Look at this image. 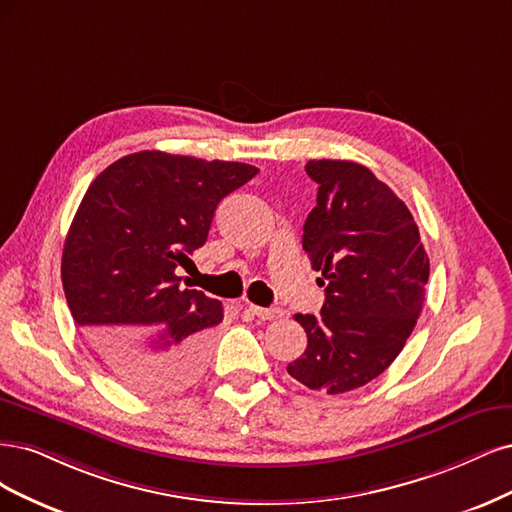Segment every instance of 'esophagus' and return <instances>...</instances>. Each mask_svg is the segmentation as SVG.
I'll return each mask as SVG.
<instances>
[{"label": "esophagus", "mask_w": 512, "mask_h": 512, "mask_svg": "<svg viewBox=\"0 0 512 512\" xmlns=\"http://www.w3.org/2000/svg\"><path fill=\"white\" fill-rule=\"evenodd\" d=\"M249 310L253 312L255 317H259V319H263V321H274V319H278V317H283V310L280 308H261V306H249Z\"/></svg>", "instance_id": "1"}]
</instances>
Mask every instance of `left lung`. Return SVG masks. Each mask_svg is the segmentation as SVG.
<instances>
[{
  "instance_id": "1",
  "label": "left lung",
  "mask_w": 512,
  "mask_h": 512,
  "mask_svg": "<svg viewBox=\"0 0 512 512\" xmlns=\"http://www.w3.org/2000/svg\"><path fill=\"white\" fill-rule=\"evenodd\" d=\"M319 185L302 246L325 287L321 315H295L306 351L287 372L329 395L364 387L400 355L430 278L419 227L406 204L366 166L312 159Z\"/></svg>"
}]
</instances>
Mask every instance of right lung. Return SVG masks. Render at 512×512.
Wrapping results in <instances>:
<instances>
[{
	"label": "right lung",
	"instance_id": "add662e5",
	"mask_svg": "<svg viewBox=\"0 0 512 512\" xmlns=\"http://www.w3.org/2000/svg\"><path fill=\"white\" fill-rule=\"evenodd\" d=\"M257 172L140 151L114 161L82 197L63 244L65 300L95 355L131 391L166 395L202 374L223 306L180 289L176 268L191 266L219 202Z\"/></svg>",
	"mask_w": 512,
	"mask_h": 512
}]
</instances>
